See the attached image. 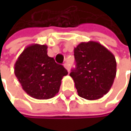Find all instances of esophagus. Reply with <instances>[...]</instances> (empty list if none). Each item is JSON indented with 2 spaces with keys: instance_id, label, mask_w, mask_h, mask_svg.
Returning a JSON list of instances; mask_svg holds the SVG:
<instances>
[{
  "instance_id": "obj_1",
  "label": "esophagus",
  "mask_w": 131,
  "mask_h": 131,
  "mask_svg": "<svg viewBox=\"0 0 131 131\" xmlns=\"http://www.w3.org/2000/svg\"><path fill=\"white\" fill-rule=\"evenodd\" d=\"M64 67L67 69V70L69 72V71H70V66H69V64H68L67 63H64Z\"/></svg>"
}]
</instances>
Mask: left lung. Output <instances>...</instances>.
I'll use <instances>...</instances> for the list:
<instances>
[{"label":"left lung","instance_id":"1","mask_svg":"<svg viewBox=\"0 0 131 131\" xmlns=\"http://www.w3.org/2000/svg\"><path fill=\"white\" fill-rule=\"evenodd\" d=\"M76 67L73 78L79 96L95 100L110 90L116 76L114 54L97 41L81 42L74 48Z\"/></svg>","mask_w":131,"mask_h":131}]
</instances>
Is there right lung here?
<instances>
[{"label":"right lung","instance_id":"add662e5","mask_svg":"<svg viewBox=\"0 0 131 131\" xmlns=\"http://www.w3.org/2000/svg\"><path fill=\"white\" fill-rule=\"evenodd\" d=\"M47 48L45 45H30L14 64V73L23 90L36 99L53 98L59 92L63 77L68 73L63 66L48 56Z\"/></svg>","mask_w":131,"mask_h":131}]
</instances>
